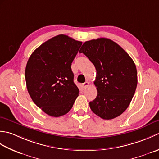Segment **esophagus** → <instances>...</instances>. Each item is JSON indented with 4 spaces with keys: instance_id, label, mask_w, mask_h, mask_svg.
<instances>
[{
    "instance_id": "esophagus-1",
    "label": "esophagus",
    "mask_w": 159,
    "mask_h": 159,
    "mask_svg": "<svg viewBox=\"0 0 159 159\" xmlns=\"http://www.w3.org/2000/svg\"><path fill=\"white\" fill-rule=\"evenodd\" d=\"M88 86H89V82H87V81H86L85 83H84L83 84V88H86V87H88Z\"/></svg>"
}]
</instances>
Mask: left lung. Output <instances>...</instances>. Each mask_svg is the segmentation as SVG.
I'll use <instances>...</instances> for the list:
<instances>
[{
    "instance_id": "obj_1",
    "label": "left lung",
    "mask_w": 159,
    "mask_h": 159,
    "mask_svg": "<svg viewBox=\"0 0 159 159\" xmlns=\"http://www.w3.org/2000/svg\"><path fill=\"white\" fill-rule=\"evenodd\" d=\"M83 53L96 70L94 85L97 96L89 107L104 120H111L129 106L137 85V68L133 60L111 39L98 38L83 43Z\"/></svg>"
}]
</instances>
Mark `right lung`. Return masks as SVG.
Returning a JSON list of instances; mask_svg holds the SVG:
<instances>
[{
	"label": "right lung",
	"instance_id": "obj_1",
	"mask_svg": "<svg viewBox=\"0 0 159 159\" xmlns=\"http://www.w3.org/2000/svg\"><path fill=\"white\" fill-rule=\"evenodd\" d=\"M81 45V42L59 35L43 43L29 57L25 69L28 92L48 116L67 113L79 96L71 65Z\"/></svg>",
	"mask_w": 159,
	"mask_h": 159
}]
</instances>
